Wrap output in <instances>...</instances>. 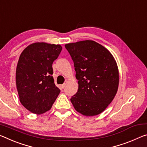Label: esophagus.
<instances>
[{
  "mask_svg": "<svg viewBox=\"0 0 147 147\" xmlns=\"http://www.w3.org/2000/svg\"><path fill=\"white\" fill-rule=\"evenodd\" d=\"M65 84H63L61 85V88H63H63H65Z\"/></svg>",
  "mask_w": 147,
  "mask_h": 147,
  "instance_id": "34e87169",
  "label": "esophagus"
}]
</instances>
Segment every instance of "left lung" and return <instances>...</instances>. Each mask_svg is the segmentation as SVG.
Returning <instances> with one entry per match:
<instances>
[{
    "label": "left lung",
    "instance_id": "1",
    "mask_svg": "<svg viewBox=\"0 0 147 147\" xmlns=\"http://www.w3.org/2000/svg\"><path fill=\"white\" fill-rule=\"evenodd\" d=\"M73 59L78 89L71 101L85 116L101 113L116 95L119 74L115 59L108 50L93 40L67 44Z\"/></svg>",
    "mask_w": 147,
    "mask_h": 147
}]
</instances>
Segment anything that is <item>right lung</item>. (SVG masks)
<instances>
[{
	"mask_svg": "<svg viewBox=\"0 0 147 147\" xmlns=\"http://www.w3.org/2000/svg\"><path fill=\"white\" fill-rule=\"evenodd\" d=\"M61 50L59 44L37 42L21 53L16 86L21 103L32 113L40 115L50 110L59 94L52 76V64Z\"/></svg>",
	"mask_w": 147,
	"mask_h": 147,
	"instance_id": "add662e5",
	"label": "right lung"
}]
</instances>
